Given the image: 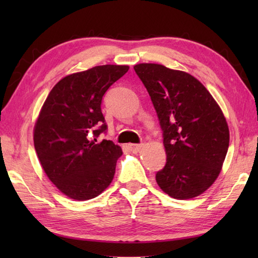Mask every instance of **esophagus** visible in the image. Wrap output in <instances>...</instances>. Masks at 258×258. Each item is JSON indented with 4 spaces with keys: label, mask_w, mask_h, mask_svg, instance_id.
<instances>
[{
    "label": "esophagus",
    "mask_w": 258,
    "mask_h": 258,
    "mask_svg": "<svg viewBox=\"0 0 258 258\" xmlns=\"http://www.w3.org/2000/svg\"><path fill=\"white\" fill-rule=\"evenodd\" d=\"M142 146H143V144H130L128 145L130 150L132 151L133 153H138L142 149Z\"/></svg>",
    "instance_id": "obj_1"
}]
</instances>
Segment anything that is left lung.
Returning a JSON list of instances; mask_svg holds the SVG:
<instances>
[{
	"label": "left lung",
	"mask_w": 258,
	"mask_h": 258,
	"mask_svg": "<svg viewBox=\"0 0 258 258\" xmlns=\"http://www.w3.org/2000/svg\"><path fill=\"white\" fill-rule=\"evenodd\" d=\"M163 131L166 164L156 182L173 199L201 195L221 173L229 131L221 107L199 80L161 64L134 67Z\"/></svg>",
	"instance_id": "obj_1"
}]
</instances>
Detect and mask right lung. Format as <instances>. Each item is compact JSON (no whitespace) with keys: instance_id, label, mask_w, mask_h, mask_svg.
Here are the masks:
<instances>
[{"instance_id":"right-lung-1","label":"right lung","mask_w":258,"mask_h":258,"mask_svg":"<svg viewBox=\"0 0 258 258\" xmlns=\"http://www.w3.org/2000/svg\"><path fill=\"white\" fill-rule=\"evenodd\" d=\"M128 69L107 64L65 76L43 104L34 147L47 177L70 199H94L113 180L123 152L112 141L97 143L107 128L101 104L108 87Z\"/></svg>"}]
</instances>
